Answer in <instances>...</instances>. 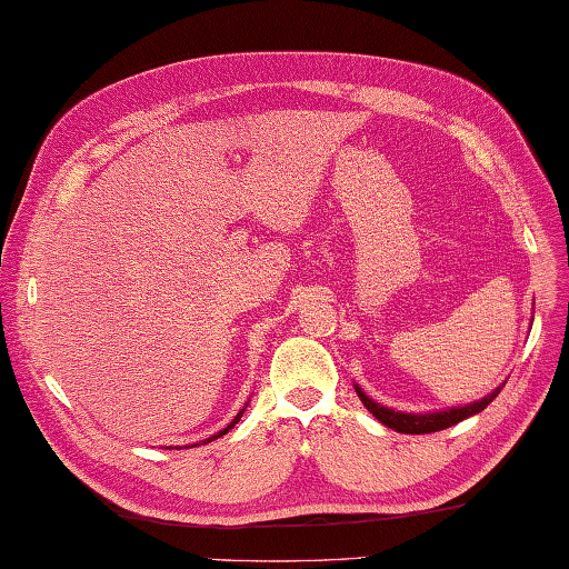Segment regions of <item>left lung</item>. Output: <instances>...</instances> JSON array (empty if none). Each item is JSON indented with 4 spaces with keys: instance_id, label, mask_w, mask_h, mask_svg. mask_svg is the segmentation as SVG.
Returning a JSON list of instances; mask_svg holds the SVG:
<instances>
[{
    "instance_id": "obj_1",
    "label": "left lung",
    "mask_w": 569,
    "mask_h": 569,
    "mask_svg": "<svg viewBox=\"0 0 569 569\" xmlns=\"http://www.w3.org/2000/svg\"><path fill=\"white\" fill-rule=\"evenodd\" d=\"M353 387H356V395L362 401V406H366V409L377 420H380L382 426L397 430V432H403V435H426V432H437V430L451 428V426H457L459 420L480 413L495 397L500 395V389L505 387V382L500 387H495L490 395H486L483 399L471 401V403H463V406H451V409H445V411H428V413L395 411V409H389V406H382V403L372 401L358 385H353Z\"/></svg>"
}]
</instances>
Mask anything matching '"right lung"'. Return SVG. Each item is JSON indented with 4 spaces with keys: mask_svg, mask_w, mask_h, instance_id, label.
Segmentation results:
<instances>
[{
    "mask_svg": "<svg viewBox=\"0 0 569 569\" xmlns=\"http://www.w3.org/2000/svg\"><path fill=\"white\" fill-rule=\"evenodd\" d=\"M244 409H247V403H244ZM244 409H240V413H238V416H236V418H232V420H230V423H228V426H226V428H223V430H218V432H216V435H211V437H209V440H203V445H207V442H213V440H218V437H223V435H226V432H228V430H232V428H236V423H238V420H240V418H242V413H244ZM194 447H197V445H194Z\"/></svg>",
    "mask_w": 569,
    "mask_h": 569,
    "instance_id": "obj_1",
    "label": "right lung"
}]
</instances>
